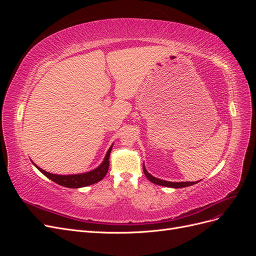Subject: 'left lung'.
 I'll return each mask as SVG.
<instances>
[{"label": "left lung", "instance_id": "obj_1", "mask_svg": "<svg viewBox=\"0 0 256 256\" xmlns=\"http://www.w3.org/2000/svg\"><path fill=\"white\" fill-rule=\"evenodd\" d=\"M143 172H144L145 176L148 178V180L156 184L158 186H164V187H170V188H184V187H189V186H192V184H194L198 182H175L162 180H160V178L154 177V176H152V174H150L148 172H147L146 168L144 166V164H143Z\"/></svg>", "mask_w": 256, "mask_h": 256}]
</instances>
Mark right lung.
<instances>
[{
  "label": "right lung",
  "mask_w": 256,
  "mask_h": 256,
  "mask_svg": "<svg viewBox=\"0 0 256 256\" xmlns=\"http://www.w3.org/2000/svg\"><path fill=\"white\" fill-rule=\"evenodd\" d=\"M112 147H113V145L110 147L109 150L106 152V157L102 164H100V166L86 173L72 174V175H58V174H52V173L44 171V170L40 168L35 164H34V166L38 170H40V171L44 176H47L49 180H53L54 182H56L60 186H63V187H67V188L86 187V186L94 184L100 182L108 173V170H109V157H110V152H111Z\"/></svg>",
  "instance_id": "add662e5"
}]
</instances>
